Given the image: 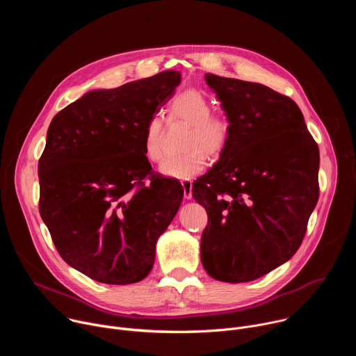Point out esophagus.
I'll return each mask as SVG.
<instances>
[{
  "label": "esophagus",
  "instance_id": "obj_1",
  "mask_svg": "<svg viewBox=\"0 0 356 356\" xmlns=\"http://www.w3.org/2000/svg\"><path fill=\"white\" fill-rule=\"evenodd\" d=\"M181 186L184 188V198L191 200L193 198V183L190 180H183Z\"/></svg>",
  "mask_w": 356,
  "mask_h": 356
}]
</instances>
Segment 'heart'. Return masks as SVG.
<instances>
[{
    "mask_svg": "<svg viewBox=\"0 0 356 356\" xmlns=\"http://www.w3.org/2000/svg\"><path fill=\"white\" fill-rule=\"evenodd\" d=\"M211 99L198 90H186L177 94L168 107L169 122L188 125L179 156L168 158L159 166L165 176L188 180L202 173L207 166L206 156L220 158L231 139L232 124L227 114L213 113ZM165 124L161 117H152L143 131V154L150 162L163 158Z\"/></svg>",
    "mask_w": 356,
    "mask_h": 356,
    "instance_id": "obj_1",
    "label": "heart"
}]
</instances>
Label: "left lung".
I'll list each match as a JSON object with an SVG mask.
<instances>
[{
  "mask_svg": "<svg viewBox=\"0 0 356 356\" xmlns=\"http://www.w3.org/2000/svg\"><path fill=\"white\" fill-rule=\"evenodd\" d=\"M206 81L232 132L218 163L193 183L209 216L201 262L217 280L250 282L300 248L318 200L320 152L290 97L216 74Z\"/></svg>",
  "mask_w": 356,
  "mask_h": 356,
  "instance_id": "obj_1",
  "label": "left lung"
}]
</instances>
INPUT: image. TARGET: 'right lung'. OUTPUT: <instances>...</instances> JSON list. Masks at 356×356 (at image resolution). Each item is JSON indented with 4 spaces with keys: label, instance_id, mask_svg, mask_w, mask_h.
Segmentation results:
<instances>
[{
    "label": "right lung",
    "instance_id": "obj_1",
    "mask_svg": "<svg viewBox=\"0 0 356 356\" xmlns=\"http://www.w3.org/2000/svg\"><path fill=\"white\" fill-rule=\"evenodd\" d=\"M179 83L180 73L166 70L90 91L49 125L38 165L39 213L63 261L92 280L145 279L180 207L181 184L152 175L143 154L145 125Z\"/></svg>",
    "mask_w": 356,
    "mask_h": 356
}]
</instances>
